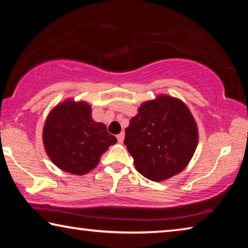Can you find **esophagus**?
I'll use <instances>...</instances> for the list:
<instances>
[{"mask_svg":"<svg viewBox=\"0 0 248 248\" xmlns=\"http://www.w3.org/2000/svg\"><path fill=\"white\" fill-rule=\"evenodd\" d=\"M117 139H118V142H119V143H123L124 140V132L119 133L118 136H117Z\"/></svg>","mask_w":248,"mask_h":248,"instance_id":"esophagus-1","label":"esophagus"}]
</instances>
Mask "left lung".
<instances>
[{
	"instance_id": "1",
	"label": "left lung",
	"mask_w": 248,
	"mask_h": 248,
	"mask_svg": "<svg viewBox=\"0 0 248 248\" xmlns=\"http://www.w3.org/2000/svg\"><path fill=\"white\" fill-rule=\"evenodd\" d=\"M198 139V127L187 105L161 94L141 104L125 128L124 145L141 175L163 182L185 170Z\"/></svg>"
}]
</instances>
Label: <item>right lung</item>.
Segmentation results:
<instances>
[{
  "instance_id": "add662e5",
  "label": "right lung",
  "mask_w": 248,
  "mask_h": 248,
  "mask_svg": "<svg viewBox=\"0 0 248 248\" xmlns=\"http://www.w3.org/2000/svg\"><path fill=\"white\" fill-rule=\"evenodd\" d=\"M43 142L54 165L81 176L98 165L100 156L117 139L104 124L93 120L89 103L66 99L53 107L46 118Z\"/></svg>"
}]
</instances>
